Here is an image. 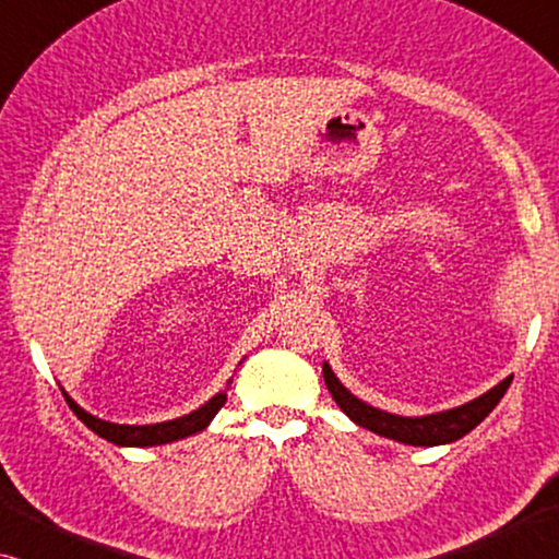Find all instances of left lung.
<instances>
[{
    "label": "left lung",
    "instance_id": "1",
    "mask_svg": "<svg viewBox=\"0 0 559 559\" xmlns=\"http://www.w3.org/2000/svg\"><path fill=\"white\" fill-rule=\"evenodd\" d=\"M323 377L328 392L333 394V400L338 407L346 412V415L354 419L356 425L366 427V430L381 435V438H392L400 442H407V445H442V442H453L463 435H468L473 427L484 423L496 404L501 402V396L507 394L511 384V377L503 379L499 386H493L491 392H486L478 400H473L463 407L440 412V415L430 417H396L389 415V412L373 409L361 400H356L354 394L348 392L346 386L335 379L331 366L323 364Z\"/></svg>",
    "mask_w": 559,
    "mask_h": 559
}]
</instances>
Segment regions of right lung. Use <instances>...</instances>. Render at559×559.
<instances>
[{
	"label": "right lung",
	"instance_id": "1",
	"mask_svg": "<svg viewBox=\"0 0 559 559\" xmlns=\"http://www.w3.org/2000/svg\"><path fill=\"white\" fill-rule=\"evenodd\" d=\"M66 402H68V407L75 412V417H79L86 427H91V430H94L98 438L109 440V442H114V445L144 448V445H163V442H173V440L188 438V435H195V432L205 430L211 419L216 417V412L224 407L226 394L224 392L216 394L209 404H203L201 409L190 412V415H186V417L170 419V423H159V425H144V427L104 423V419H98L94 415H88V412H83L68 394H66Z\"/></svg>",
	"mask_w": 559,
	"mask_h": 559
}]
</instances>
